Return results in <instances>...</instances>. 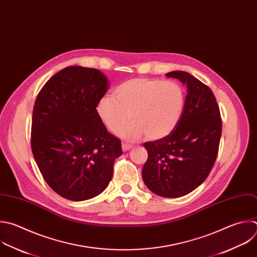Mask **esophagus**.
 I'll list each match as a JSON object with an SVG mask.
<instances>
[{"mask_svg": "<svg viewBox=\"0 0 257 257\" xmlns=\"http://www.w3.org/2000/svg\"><path fill=\"white\" fill-rule=\"evenodd\" d=\"M132 148V145L131 144H128V143H122V149L123 151H128Z\"/></svg>", "mask_w": 257, "mask_h": 257, "instance_id": "1", "label": "esophagus"}]
</instances>
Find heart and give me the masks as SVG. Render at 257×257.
Returning a JSON list of instances; mask_svg holds the SVG:
<instances>
[{
    "mask_svg": "<svg viewBox=\"0 0 257 257\" xmlns=\"http://www.w3.org/2000/svg\"><path fill=\"white\" fill-rule=\"evenodd\" d=\"M185 106V93L175 81H162L137 77L126 80L114 90V98L102 97L96 105V113L103 125L116 133L132 121L120 133L129 141L145 136L148 140H160L176 128Z\"/></svg>",
    "mask_w": 257,
    "mask_h": 257,
    "instance_id": "b5f03b06",
    "label": "heart"
}]
</instances>
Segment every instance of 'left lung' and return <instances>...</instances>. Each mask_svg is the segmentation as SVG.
<instances>
[{"instance_id":"left-lung-1","label":"left lung","mask_w":257,"mask_h":257,"mask_svg":"<svg viewBox=\"0 0 257 257\" xmlns=\"http://www.w3.org/2000/svg\"><path fill=\"white\" fill-rule=\"evenodd\" d=\"M165 75L186 84L188 94L173 132L143 144L148 158L142 179L152 193L179 198L193 192L208 178L219 150L222 120L208 85L186 71H170Z\"/></svg>"}]
</instances>
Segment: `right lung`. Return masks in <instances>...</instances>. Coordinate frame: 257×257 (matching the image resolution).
<instances>
[{
	"instance_id": "1",
	"label": "right lung",
	"mask_w": 257,
	"mask_h": 257,
	"mask_svg": "<svg viewBox=\"0 0 257 257\" xmlns=\"http://www.w3.org/2000/svg\"><path fill=\"white\" fill-rule=\"evenodd\" d=\"M108 89L100 70L67 66L47 80L36 98L32 153L47 185L69 201L100 195L122 154L120 139L108 132L96 113Z\"/></svg>"
}]
</instances>
